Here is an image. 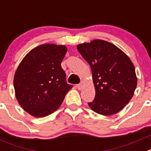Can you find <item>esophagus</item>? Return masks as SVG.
I'll return each instance as SVG.
<instances>
[{"mask_svg":"<svg viewBox=\"0 0 151 151\" xmlns=\"http://www.w3.org/2000/svg\"><path fill=\"white\" fill-rule=\"evenodd\" d=\"M76 88H78V90H81L83 88V85L81 84H78V85H76Z\"/></svg>","mask_w":151,"mask_h":151,"instance_id":"esophagus-1","label":"esophagus"}]
</instances>
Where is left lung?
Instances as JSON below:
<instances>
[{"instance_id": "obj_1", "label": "left lung", "mask_w": 151, "mask_h": 151, "mask_svg": "<svg viewBox=\"0 0 151 151\" xmlns=\"http://www.w3.org/2000/svg\"><path fill=\"white\" fill-rule=\"evenodd\" d=\"M77 49L92 71L96 95L88 106L103 115L120 111L132 99L137 85L135 67L129 57L101 40L79 44Z\"/></svg>"}]
</instances>
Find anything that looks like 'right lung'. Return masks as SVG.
Returning a JSON list of instances; mask_svg holds the SVG:
<instances>
[{
  "mask_svg": "<svg viewBox=\"0 0 151 151\" xmlns=\"http://www.w3.org/2000/svg\"><path fill=\"white\" fill-rule=\"evenodd\" d=\"M66 52L64 45H39L18 66L13 81L16 99L31 115L42 117L53 113L73 88L60 65Z\"/></svg>",
  "mask_w": 151,
  "mask_h": 151,
  "instance_id": "add662e5",
  "label": "right lung"
}]
</instances>
